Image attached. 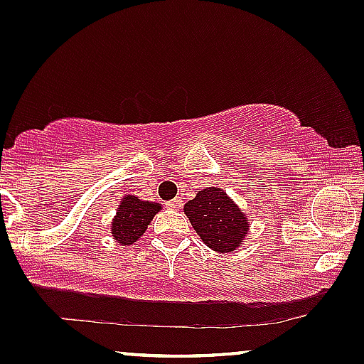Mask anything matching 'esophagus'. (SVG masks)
Masks as SVG:
<instances>
[{
  "instance_id": "1",
  "label": "esophagus",
  "mask_w": 364,
  "mask_h": 364,
  "mask_svg": "<svg viewBox=\"0 0 364 364\" xmlns=\"http://www.w3.org/2000/svg\"><path fill=\"white\" fill-rule=\"evenodd\" d=\"M166 206L168 208H171V210H178L182 206V199H171V201H168L166 203Z\"/></svg>"
}]
</instances>
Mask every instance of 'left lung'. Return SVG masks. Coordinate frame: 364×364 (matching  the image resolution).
<instances>
[{"label": "left lung", "mask_w": 364, "mask_h": 364, "mask_svg": "<svg viewBox=\"0 0 364 364\" xmlns=\"http://www.w3.org/2000/svg\"><path fill=\"white\" fill-rule=\"evenodd\" d=\"M183 212L203 243L220 253L232 252L243 243L250 228L245 213L218 187L199 191Z\"/></svg>", "instance_id": "8db88e82"}]
</instances>
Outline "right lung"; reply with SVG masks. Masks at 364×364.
<instances>
[{
    "label": "right lung",
    "instance_id": "add662e5",
    "mask_svg": "<svg viewBox=\"0 0 364 364\" xmlns=\"http://www.w3.org/2000/svg\"><path fill=\"white\" fill-rule=\"evenodd\" d=\"M159 203L140 201L139 198L128 194L121 201L114 220H112V236L121 246L134 245L152 220L156 213L159 212Z\"/></svg>",
    "mask_w": 364,
    "mask_h": 364
}]
</instances>
